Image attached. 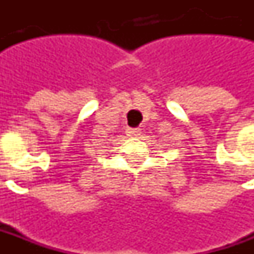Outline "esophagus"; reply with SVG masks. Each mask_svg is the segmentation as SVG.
<instances>
[{
    "instance_id": "34e87169",
    "label": "esophagus",
    "mask_w": 254,
    "mask_h": 254,
    "mask_svg": "<svg viewBox=\"0 0 254 254\" xmlns=\"http://www.w3.org/2000/svg\"><path fill=\"white\" fill-rule=\"evenodd\" d=\"M127 136H138L140 134V129L138 127H127Z\"/></svg>"
}]
</instances>
